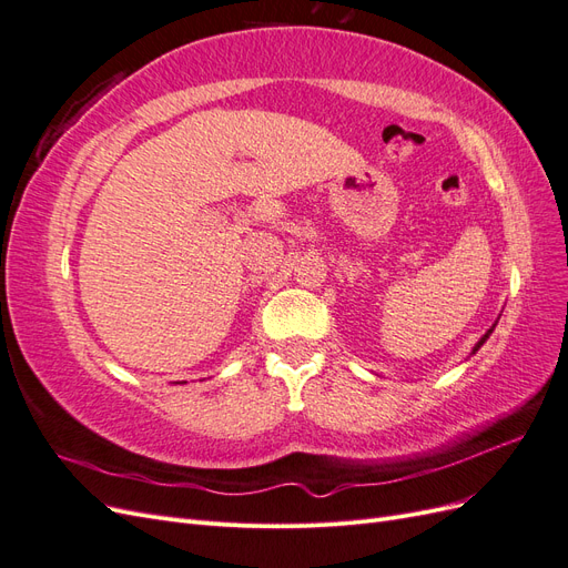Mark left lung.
Wrapping results in <instances>:
<instances>
[{"label":"left lung","mask_w":568,"mask_h":568,"mask_svg":"<svg viewBox=\"0 0 568 568\" xmlns=\"http://www.w3.org/2000/svg\"><path fill=\"white\" fill-rule=\"evenodd\" d=\"M490 332H493V329H490ZM490 332H488V334H486V336H484V338H480V341H478V346H476V348H474V351H478V348H480V346H484V343H486V338H488V336H490Z\"/></svg>","instance_id":"8db88e82"}]
</instances>
